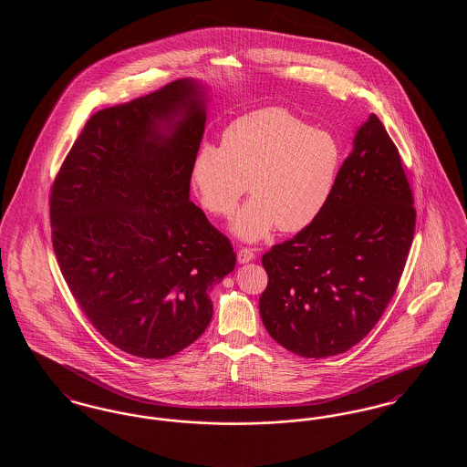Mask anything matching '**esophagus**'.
<instances>
[{
	"label": "esophagus",
	"mask_w": 467,
	"mask_h": 467,
	"mask_svg": "<svg viewBox=\"0 0 467 467\" xmlns=\"http://www.w3.org/2000/svg\"><path fill=\"white\" fill-rule=\"evenodd\" d=\"M254 259H255V250H254V248L244 246V248L238 250V263H240V265L250 263V261H254Z\"/></svg>",
	"instance_id": "esophagus-1"
}]
</instances>
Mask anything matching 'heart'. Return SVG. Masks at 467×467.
Masks as SVG:
<instances>
[{
    "label": "heart",
    "mask_w": 467,
    "mask_h": 467,
    "mask_svg": "<svg viewBox=\"0 0 467 467\" xmlns=\"http://www.w3.org/2000/svg\"><path fill=\"white\" fill-rule=\"evenodd\" d=\"M339 168L341 149L333 134L285 109L267 107L233 120L221 147L201 145L189 177L201 206L221 219L234 213L248 187L252 198L231 229L257 242L276 225L299 233L315 223L333 198Z\"/></svg>",
    "instance_id": "b5f03b06"
}]
</instances>
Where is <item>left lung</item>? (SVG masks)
Listing matches in <instances>:
<instances>
[{
    "label": "left lung",
    "mask_w": 467,
    "mask_h": 467,
    "mask_svg": "<svg viewBox=\"0 0 467 467\" xmlns=\"http://www.w3.org/2000/svg\"><path fill=\"white\" fill-rule=\"evenodd\" d=\"M415 219L400 150L371 113L324 213L263 255L267 287L259 311L269 336L308 358L352 348L398 289Z\"/></svg>",
    "instance_id": "1"
}]
</instances>
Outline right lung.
<instances>
[{"label":"right lung","mask_w":467,"mask_h":467,"mask_svg":"<svg viewBox=\"0 0 467 467\" xmlns=\"http://www.w3.org/2000/svg\"><path fill=\"white\" fill-rule=\"evenodd\" d=\"M206 92L191 78L96 111L54 180L52 246L75 301L126 354L166 358L208 327L236 254L189 200Z\"/></svg>","instance_id":"1"}]
</instances>
